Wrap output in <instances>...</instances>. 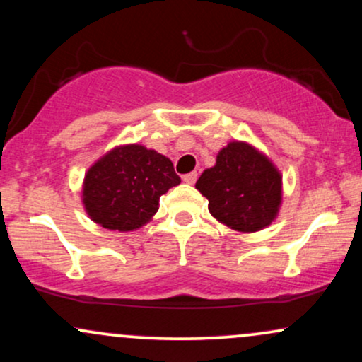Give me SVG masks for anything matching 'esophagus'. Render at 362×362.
<instances>
[{"label":"esophagus","mask_w":362,"mask_h":362,"mask_svg":"<svg viewBox=\"0 0 362 362\" xmlns=\"http://www.w3.org/2000/svg\"><path fill=\"white\" fill-rule=\"evenodd\" d=\"M182 178H184L185 184H190V185H192V184H195V180H197V172H190V173H187V175H184Z\"/></svg>","instance_id":"1"}]
</instances>
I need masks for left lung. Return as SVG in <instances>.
<instances>
[{
	"label": "left lung",
	"mask_w": 362,
	"mask_h": 362,
	"mask_svg": "<svg viewBox=\"0 0 362 362\" xmlns=\"http://www.w3.org/2000/svg\"><path fill=\"white\" fill-rule=\"evenodd\" d=\"M195 189L209 201V213L219 223L242 233L269 226L282 202L279 170L243 141L228 143L214 167L199 177Z\"/></svg>",
	"instance_id": "left-lung-1"
}]
</instances>
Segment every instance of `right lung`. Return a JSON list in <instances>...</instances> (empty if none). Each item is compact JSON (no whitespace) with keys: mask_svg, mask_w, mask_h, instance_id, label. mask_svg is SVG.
I'll return each instance as SVG.
<instances>
[{"mask_svg":"<svg viewBox=\"0 0 362 362\" xmlns=\"http://www.w3.org/2000/svg\"><path fill=\"white\" fill-rule=\"evenodd\" d=\"M178 184L167 156L126 144L91 165L83 182V204L91 221L107 230L134 231L151 221L161 195Z\"/></svg>","mask_w":362,"mask_h":362,"instance_id":"right-lung-1","label":"right lung"}]
</instances>
